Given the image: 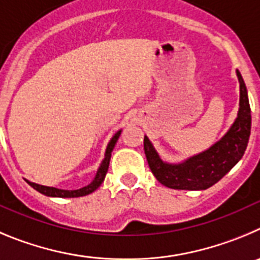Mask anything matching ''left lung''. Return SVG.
Instances as JSON below:
<instances>
[{
    "label": "left lung",
    "mask_w": 260,
    "mask_h": 260,
    "mask_svg": "<svg viewBox=\"0 0 260 260\" xmlns=\"http://www.w3.org/2000/svg\"><path fill=\"white\" fill-rule=\"evenodd\" d=\"M240 81V109L237 118L221 140L198 155L185 162L171 165L163 162L146 136L144 150L151 172L160 184L171 189L203 190L216 184L233 166L242 158L246 150L251 129V110L244 79L237 71Z\"/></svg>",
    "instance_id": "1"
}]
</instances>
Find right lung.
I'll use <instances>...</instances> for the list:
<instances>
[{"label": "right lung", "mask_w": 260, "mask_h": 260, "mask_svg": "<svg viewBox=\"0 0 260 260\" xmlns=\"http://www.w3.org/2000/svg\"><path fill=\"white\" fill-rule=\"evenodd\" d=\"M121 131H118L115 135L113 136V139L110 140L109 145L106 147V153H105V159L102 160L101 166L98 168L97 174H95L94 179L90 184L88 185L83 186L80 189H76V190H64V189H58V188H53V186H44V185H39V184H35V182L25 181L29 184L34 189H36L37 191H40L41 194H45L48 197H60V198H75V197H83V196H86V194H90L95 190V189L100 188L102 182H104L105 176L107 174V170H109V165H110V158H111V151H113L114 146H115L116 141H118L119 136H120Z\"/></svg>", "instance_id": "obj_1"}]
</instances>
